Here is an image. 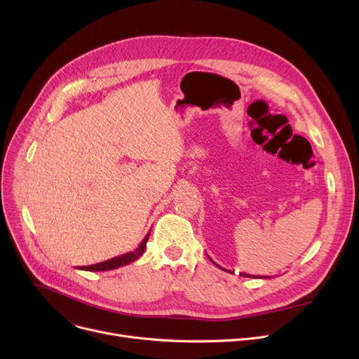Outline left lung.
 Here are the masks:
<instances>
[{"instance_id":"8db88e82","label":"left lung","mask_w":359,"mask_h":359,"mask_svg":"<svg viewBox=\"0 0 359 359\" xmlns=\"http://www.w3.org/2000/svg\"><path fill=\"white\" fill-rule=\"evenodd\" d=\"M214 263H215V262H214ZM215 265H217V263H215ZM217 266H218V265H217ZM218 268H219V269H222L221 266H218ZM241 276H248V278H249V275H248V273H241Z\"/></svg>"}]
</instances>
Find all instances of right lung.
<instances>
[{
    "mask_svg": "<svg viewBox=\"0 0 359 359\" xmlns=\"http://www.w3.org/2000/svg\"><path fill=\"white\" fill-rule=\"evenodd\" d=\"M151 231V230H149ZM149 233L144 237V240L140 243V246L134 250V252H129L116 257H111L109 260L96 263V265H90V266H80L79 269L81 271H90V272H102V271H111V269H118L121 266H126L129 263L135 262L137 259L141 257V255L145 252V246H147V241H148Z\"/></svg>",
    "mask_w": 359,
    "mask_h": 359,
    "instance_id": "obj_1",
    "label": "right lung"
}]
</instances>
